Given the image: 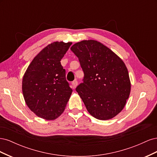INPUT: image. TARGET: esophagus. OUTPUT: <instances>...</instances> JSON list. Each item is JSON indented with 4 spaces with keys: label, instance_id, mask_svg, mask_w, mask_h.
<instances>
[{
    "label": "esophagus",
    "instance_id": "1",
    "mask_svg": "<svg viewBox=\"0 0 157 157\" xmlns=\"http://www.w3.org/2000/svg\"><path fill=\"white\" fill-rule=\"evenodd\" d=\"M77 84H78V81H77V80H74V81L72 82V86H73V88L77 87Z\"/></svg>",
    "mask_w": 157,
    "mask_h": 157
}]
</instances>
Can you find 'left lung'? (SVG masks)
<instances>
[{
    "label": "left lung",
    "mask_w": 157,
    "mask_h": 157,
    "mask_svg": "<svg viewBox=\"0 0 157 157\" xmlns=\"http://www.w3.org/2000/svg\"><path fill=\"white\" fill-rule=\"evenodd\" d=\"M84 72L76 88L89 113L99 120L111 119L124 107L131 84L128 69L114 52L94 40L71 46Z\"/></svg>",
    "instance_id": "8db88e82"
}]
</instances>
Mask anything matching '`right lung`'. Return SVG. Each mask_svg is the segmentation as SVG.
I'll list each match as a JSON object with an SVG mask.
<instances>
[{"label": "right lung", "instance_id": "right-lung-1", "mask_svg": "<svg viewBox=\"0 0 157 157\" xmlns=\"http://www.w3.org/2000/svg\"><path fill=\"white\" fill-rule=\"evenodd\" d=\"M71 44L63 42L48 44L35 57L23 76L22 92L26 104L46 120L61 115L73 92L60 62Z\"/></svg>", "mask_w": 157, "mask_h": 157}]
</instances>
